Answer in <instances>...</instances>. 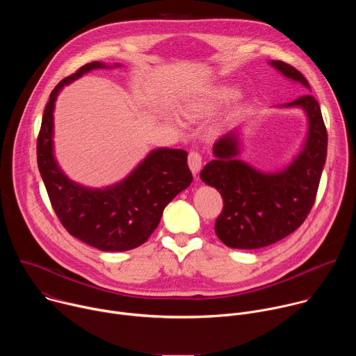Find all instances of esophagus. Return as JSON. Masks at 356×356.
<instances>
[{
	"mask_svg": "<svg viewBox=\"0 0 356 356\" xmlns=\"http://www.w3.org/2000/svg\"><path fill=\"white\" fill-rule=\"evenodd\" d=\"M187 163H188V168L191 170L193 175H197V172L201 169L202 166V156L198 154V152H190L188 154V158H187Z\"/></svg>",
	"mask_w": 356,
	"mask_h": 356,
	"instance_id": "esophagus-1",
	"label": "esophagus"
}]
</instances>
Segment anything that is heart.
<instances>
[{
  "label": "heart",
  "instance_id": "obj_1",
  "mask_svg": "<svg viewBox=\"0 0 356 356\" xmlns=\"http://www.w3.org/2000/svg\"><path fill=\"white\" fill-rule=\"evenodd\" d=\"M232 95L234 90L227 86L210 87L207 90H201L200 92L184 95L180 104L181 113L191 120L201 118L214 111Z\"/></svg>",
  "mask_w": 356,
  "mask_h": 356
}]
</instances>
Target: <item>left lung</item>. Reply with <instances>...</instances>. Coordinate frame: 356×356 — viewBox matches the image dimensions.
<instances>
[{"label":"left lung","instance_id":"1","mask_svg":"<svg viewBox=\"0 0 356 356\" xmlns=\"http://www.w3.org/2000/svg\"><path fill=\"white\" fill-rule=\"evenodd\" d=\"M269 65L310 90L306 77L293 66L280 60ZM279 107L302 108L309 120L306 142L290 165L265 173L239 161V135L229 131L214 143L216 158L200 173L202 181L222 195L216 234L229 248L258 249L283 239L304 222L316 201L328 142L320 106L312 94H304Z\"/></svg>","mask_w":356,"mask_h":356}]
</instances>
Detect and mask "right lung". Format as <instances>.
<instances>
[{
  "label": "right lung",
  "instance_id": "obj_1",
  "mask_svg": "<svg viewBox=\"0 0 356 356\" xmlns=\"http://www.w3.org/2000/svg\"><path fill=\"white\" fill-rule=\"evenodd\" d=\"M120 65H115L117 67ZM91 62L63 79L50 92L38 135V168L52 207L70 235L106 252L134 249L154 234L169 202L193 181L187 152L159 147L122 181L90 188L70 180L54 154V110L59 91L94 69H108Z\"/></svg>",
  "mask_w": 356,
  "mask_h": 356
}]
</instances>
